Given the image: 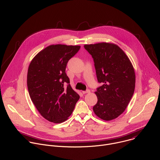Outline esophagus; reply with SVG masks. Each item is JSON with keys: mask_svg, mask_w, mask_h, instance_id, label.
I'll use <instances>...</instances> for the list:
<instances>
[{"mask_svg": "<svg viewBox=\"0 0 160 160\" xmlns=\"http://www.w3.org/2000/svg\"><path fill=\"white\" fill-rule=\"evenodd\" d=\"M90 90H85V91H82V93H83V94H88V93H90Z\"/></svg>", "mask_w": 160, "mask_h": 160, "instance_id": "34e87169", "label": "esophagus"}]
</instances>
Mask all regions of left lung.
<instances>
[{
	"label": "left lung",
	"instance_id": "8db88e82",
	"mask_svg": "<svg viewBox=\"0 0 160 160\" xmlns=\"http://www.w3.org/2000/svg\"><path fill=\"white\" fill-rule=\"evenodd\" d=\"M84 48L92 55L98 80L102 83L95 92L98 102L93 111L103 120L115 119L125 111L134 92L133 65L123 51L115 43L85 44Z\"/></svg>",
	"mask_w": 160,
	"mask_h": 160
}]
</instances>
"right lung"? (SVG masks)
<instances>
[{
	"instance_id": "obj_1",
	"label": "right lung",
	"mask_w": 160,
	"mask_h": 160,
	"mask_svg": "<svg viewBox=\"0 0 160 160\" xmlns=\"http://www.w3.org/2000/svg\"><path fill=\"white\" fill-rule=\"evenodd\" d=\"M80 48V45H49L28 66L29 95L41 116L49 122L60 123L68 120L80 98L65 72L68 61Z\"/></svg>"
}]
</instances>
